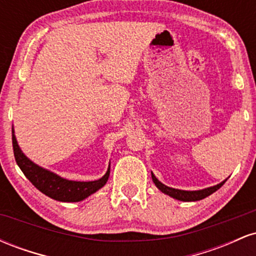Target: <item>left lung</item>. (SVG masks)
Returning a JSON list of instances; mask_svg holds the SVG:
<instances>
[{"instance_id":"8db88e82","label":"left lung","mask_w":256,"mask_h":256,"mask_svg":"<svg viewBox=\"0 0 256 256\" xmlns=\"http://www.w3.org/2000/svg\"><path fill=\"white\" fill-rule=\"evenodd\" d=\"M152 182H154L155 185H156L161 192L167 194V195H170L173 198H177V200H179V201H185V202L198 201V200L207 198V196L212 195L213 192H216V190L220 189V188H222L226 182V180H224L222 183H220L218 185H214V186L207 188V189H204V190H198V192H185V190H178V189H173V188L166 186L165 184H162L161 182H158V178L155 177L152 173Z\"/></svg>"}]
</instances>
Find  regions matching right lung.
Masks as SVG:
<instances>
[{
  "label": "right lung",
  "mask_w": 256,
  "mask_h": 256,
  "mask_svg": "<svg viewBox=\"0 0 256 256\" xmlns=\"http://www.w3.org/2000/svg\"><path fill=\"white\" fill-rule=\"evenodd\" d=\"M13 134V130H12ZM14 158L25 177L44 195L61 202H78L86 198L91 194L98 192L107 183L110 177V168L98 180L94 182H73L58 177L55 173L46 171L42 167L34 165L32 161L22 154L18 146L16 136L12 134Z\"/></svg>",
  "instance_id": "add662e5"
}]
</instances>
